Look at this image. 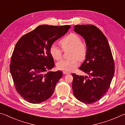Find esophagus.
<instances>
[{
    "label": "esophagus",
    "mask_w": 125,
    "mask_h": 125,
    "mask_svg": "<svg viewBox=\"0 0 125 125\" xmlns=\"http://www.w3.org/2000/svg\"><path fill=\"white\" fill-rule=\"evenodd\" d=\"M63 73L64 74H70V73L68 72H67V71H63Z\"/></svg>",
    "instance_id": "obj_1"
}]
</instances>
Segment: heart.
<instances>
[{
  "instance_id": "b5f03b06",
  "label": "heart",
  "mask_w": 125,
  "mask_h": 125,
  "mask_svg": "<svg viewBox=\"0 0 125 125\" xmlns=\"http://www.w3.org/2000/svg\"><path fill=\"white\" fill-rule=\"evenodd\" d=\"M60 43L63 50L72 49L70 60H62L57 63L58 69L67 72L75 70L78 66L79 60H83L86 53V46L81 41L80 37L75 33H72L61 40ZM50 52L55 60H60L62 56V50L56 45L53 43L50 46ZM77 58V59L76 58Z\"/></svg>"
}]
</instances>
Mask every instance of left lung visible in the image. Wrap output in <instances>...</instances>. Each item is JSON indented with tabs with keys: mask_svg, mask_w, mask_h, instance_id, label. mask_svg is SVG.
<instances>
[{
	"mask_svg": "<svg viewBox=\"0 0 125 125\" xmlns=\"http://www.w3.org/2000/svg\"><path fill=\"white\" fill-rule=\"evenodd\" d=\"M74 31L85 40V60L79 69L89 75L72 74L73 94L80 102L92 104L108 91L115 73L113 55L106 38L95 26L75 25Z\"/></svg>",
	"mask_w": 125,
	"mask_h": 125,
	"instance_id": "obj_1",
	"label": "left lung"
}]
</instances>
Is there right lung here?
<instances>
[{
    "label": "right lung",
    "mask_w": 125,
    "mask_h": 125,
    "mask_svg": "<svg viewBox=\"0 0 125 125\" xmlns=\"http://www.w3.org/2000/svg\"><path fill=\"white\" fill-rule=\"evenodd\" d=\"M70 28L69 25H40L22 36L16 43L10 71L17 92L25 100L41 103L53 94L62 72H48L54 66L50 48Z\"/></svg>",
    "instance_id": "add662e5"
}]
</instances>
